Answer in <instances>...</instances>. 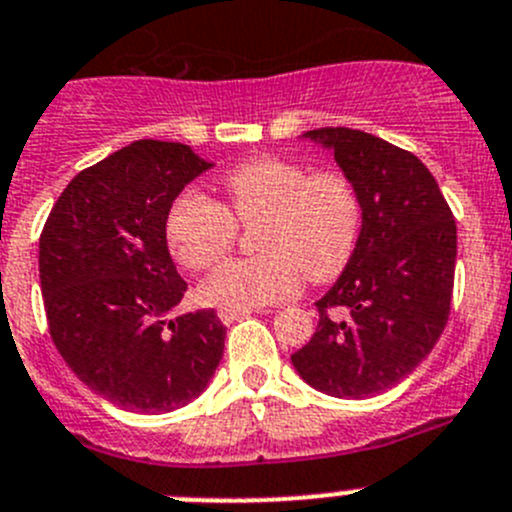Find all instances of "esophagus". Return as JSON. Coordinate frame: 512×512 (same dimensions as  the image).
Returning <instances> with one entry per match:
<instances>
[{
	"label": "esophagus",
	"mask_w": 512,
	"mask_h": 512,
	"mask_svg": "<svg viewBox=\"0 0 512 512\" xmlns=\"http://www.w3.org/2000/svg\"><path fill=\"white\" fill-rule=\"evenodd\" d=\"M250 312H252L250 307H247V310H235V307H220V310H217V317H220L225 325H232V322L240 320V317H247Z\"/></svg>",
	"instance_id": "obj_1"
}]
</instances>
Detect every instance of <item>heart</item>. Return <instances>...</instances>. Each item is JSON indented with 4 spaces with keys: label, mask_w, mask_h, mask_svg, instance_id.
Returning <instances> with one entry per match:
<instances>
[{
    "label": "heart",
    "mask_w": 512,
    "mask_h": 512,
    "mask_svg": "<svg viewBox=\"0 0 512 512\" xmlns=\"http://www.w3.org/2000/svg\"><path fill=\"white\" fill-rule=\"evenodd\" d=\"M225 202L182 192L165 220L172 257L192 272L220 262L242 227H252L260 252L227 260L202 282L207 305H275L297 295L302 272L312 282L335 280L355 255L362 205L337 172H310L282 157H252L222 177Z\"/></svg>",
    "instance_id": "heart-1"
}]
</instances>
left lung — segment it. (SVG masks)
Segmentation results:
<instances>
[{
    "label": "left lung",
    "mask_w": 512,
    "mask_h": 512,
    "mask_svg": "<svg viewBox=\"0 0 512 512\" xmlns=\"http://www.w3.org/2000/svg\"><path fill=\"white\" fill-rule=\"evenodd\" d=\"M305 137L335 150L360 197L362 230L340 280L315 302L320 322L292 365L332 398H370L410 375L448 325L455 217L413 152L347 127Z\"/></svg>",
    "instance_id": "left-lung-1"
}]
</instances>
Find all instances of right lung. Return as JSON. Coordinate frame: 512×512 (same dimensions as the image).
<instances>
[{
  "label": "right lung",
  "mask_w": 512,
  "mask_h": 512,
  "mask_svg": "<svg viewBox=\"0 0 512 512\" xmlns=\"http://www.w3.org/2000/svg\"><path fill=\"white\" fill-rule=\"evenodd\" d=\"M210 162L140 140L79 172L39 235L49 335L74 375L132 413H170L207 388L225 352L215 310L167 320L187 282L167 250L175 197Z\"/></svg>",
  "instance_id": "1"
}]
</instances>
